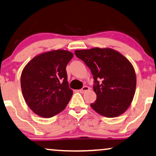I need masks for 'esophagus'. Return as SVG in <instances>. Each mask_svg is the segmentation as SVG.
Listing matches in <instances>:
<instances>
[{
    "mask_svg": "<svg viewBox=\"0 0 156 156\" xmlns=\"http://www.w3.org/2000/svg\"><path fill=\"white\" fill-rule=\"evenodd\" d=\"M89 90H90V87L87 86H84L81 89V90H79V92H81V93H84L85 92H87V91H88Z\"/></svg>",
    "mask_w": 156,
    "mask_h": 156,
    "instance_id": "1",
    "label": "esophagus"
}]
</instances>
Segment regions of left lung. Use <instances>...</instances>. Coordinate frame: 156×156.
Masks as SVG:
<instances>
[{"mask_svg": "<svg viewBox=\"0 0 156 156\" xmlns=\"http://www.w3.org/2000/svg\"><path fill=\"white\" fill-rule=\"evenodd\" d=\"M75 55L90 68L94 79L97 100L90 105L106 118L125 112L134 97L136 75L134 68L122 54L112 48L76 50Z\"/></svg>", "mask_w": 156, "mask_h": 156, "instance_id": "8db88e82", "label": "left lung"}]
</instances>
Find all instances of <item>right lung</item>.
Segmentation results:
<instances>
[{
    "instance_id": "right-lung-1",
    "label": "right lung",
    "mask_w": 156,
    "mask_h": 156,
    "mask_svg": "<svg viewBox=\"0 0 156 156\" xmlns=\"http://www.w3.org/2000/svg\"><path fill=\"white\" fill-rule=\"evenodd\" d=\"M72 57L73 54L69 51L53 50L35 56L24 67L22 93L36 115L48 118L65 109L73 94L66 71Z\"/></svg>"
}]
</instances>
